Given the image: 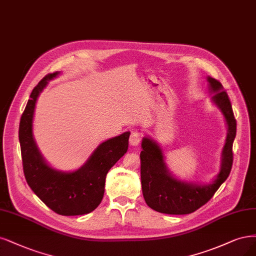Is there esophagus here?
<instances>
[{
    "mask_svg": "<svg viewBox=\"0 0 256 256\" xmlns=\"http://www.w3.org/2000/svg\"><path fill=\"white\" fill-rule=\"evenodd\" d=\"M140 140H142V138H140V132H138V131L131 132L130 138H129V142L132 146H138L140 142Z\"/></svg>",
    "mask_w": 256,
    "mask_h": 256,
    "instance_id": "esophagus-1",
    "label": "esophagus"
}]
</instances>
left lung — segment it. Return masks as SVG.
<instances>
[{
    "mask_svg": "<svg viewBox=\"0 0 256 256\" xmlns=\"http://www.w3.org/2000/svg\"><path fill=\"white\" fill-rule=\"evenodd\" d=\"M215 94L213 100L222 109L226 118L228 134L222 152V170L214 183L194 185L176 180L167 172L161 149L150 138H144L140 152V180L143 196L149 208L156 212L170 215H185L195 212L214 196L228 174L233 165V142L236 136V120L230 98L217 79L208 77Z\"/></svg>",
    "mask_w": 256,
    "mask_h": 256,
    "instance_id": "left-lung-1",
    "label": "left lung"
}]
</instances>
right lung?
<instances>
[{"label": "right lung", "mask_w": 256, "mask_h": 256, "mask_svg": "<svg viewBox=\"0 0 256 256\" xmlns=\"http://www.w3.org/2000/svg\"><path fill=\"white\" fill-rule=\"evenodd\" d=\"M58 73L44 76L34 88L30 100L22 113L19 140L24 176L32 192L55 213L64 216L88 214L100 206L109 170L128 149L130 132L106 140L98 146L82 168L74 172L52 170L43 161L32 138V116L37 98L46 80Z\"/></svg>", "instance_id": "right-lung-1"}]
</instances>
